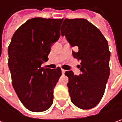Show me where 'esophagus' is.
Here are the masks:
<instances>
[{"mask_svg":"<svg viewBox=\"0 0 122 122\" xmlns=\"http://www.w3.org/2000/svg\"><path fill=\"white\" fill-rule=\"evenodd\" d=\"M61 73H62V74H64L66 73V71L63 70V69H61Z\"/></svg>","mask_w":122,"mask_h":122,"instance_id":"obj_1","label":"esophagus"}]
</instances>
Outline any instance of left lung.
I'll return each mask as SVG.
<instances>
[{
  "label": "left lung",
  "mask_w": 122,
  "mask_h": 122,
  "mask_svg": "<svg viewBox=\"0 0 122 122\" xmlns=\"http://www.w3.org/2000/svg\"><path fill=\"white\" fill-rule=\"evenodd\" d=\"M61 36H65L74 58L81 61V73L75 75L68 71L67 86L71 100L83 110L95 107L101 100L110 76L108 43L99 29L85 19H65L61 25Z\"/></svg>",
  "instance_id": "1"
}]
</instances>
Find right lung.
I'll list each match as a JSON object with an SVG mask.
<instances>
[{
  "mask_svg": "<svg viewBox=\"0 0 122 122\" xmlns=\"http://www.w3.org/2000/svg\"><path fill=\"white\" fill-rule=\"evenodd\" d=\"M62 22L63 19H30L15 31L8 46L12 86L30 111L44 112L53 104L54 89L61 76V68L41 66L48 61L51 46L60 37Z\"/></svg>",
  "mask_w": 122,
  "mask_h": 122,
  "instance_id": "obj_1",
  "label": "right lung"
}]
</instances>
